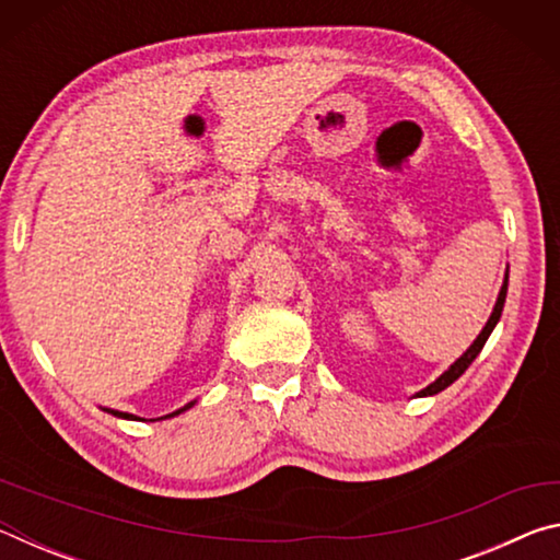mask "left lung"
Here are the masks:
<instances>
[{"mask_svg":"<svg viewBox=\"0 0 560 560\" xmlns=\"http://www.w3.org/2000/svg\"><path fill=\"white\" fill-rule=\"evenodd\" d=\"M506 289H509V267H506V273H504V283H501V291H499V296H497V303H494V311H491V316H489V320H487V326L481 328V334L477 336V340H474V343L464 350V353L454 360V363L447 368V371H444L438 381L434 383H430L428 387H422L420 393H417V397H428V395H438V393H442L444 387H450L454 381H457V377L467 371V368L471 365V360L477 358L479 353H481V348H485V343H487V338L491 336V330L497 328V324H499V318H501V311H504V301H506Z\"/></svg>","mask_w":560,"mask_h":560,"instance_id":"left-lung-1","label":"left lung"}]
</instances>
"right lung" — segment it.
Returning <instances> with one entry per match:
<instances>
[{"label":"right lung","mask_w":560,"mask_h":560,"mask_svg":"<svg viewBox=\"0 0 560 560\" xmlns=\"http://www.w3.org/2000/svg\"><path fill=\"white\" fill-rule=\"evenodd\" d=\"M195 402H197V400L187 402L185 407H179V410H175V412H170V415H165V417H158V420H167V417H175V415H179V412H185V410H189V407H192ZM103 410L110 412L113 417H120V420H140V417H136V415H130V412H120V410H110V407H103Z\"/></svg>","instance_id":"right-lung-1"}]
</instances>
